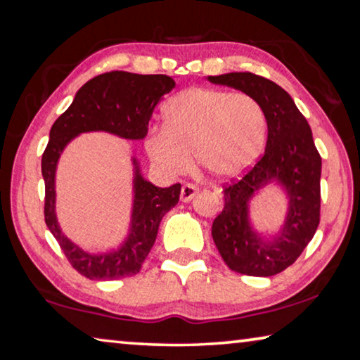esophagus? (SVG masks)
<instances>
[{"instance_id":"obj_1","label":"esophagus","mask_w":360,"mask_h":360,"mask_svg":"<svg viewBox=\"0 0 360 360\" xmlns=\"http://www.w3.org/2000/svg\"><path fill=\"white\" fill-rule=\"evenodd\" d=\"M196 193H198V188H196L195 185L191 184H185L181 186V191H180V200L185 201V203H188L190 200H193Z\"/></svg>"}]
</instances>
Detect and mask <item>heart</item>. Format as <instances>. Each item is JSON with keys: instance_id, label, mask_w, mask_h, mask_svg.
Here are the masks:
<instances>
[{"instance_id": "b5f03b06", "label": "heart", "mask_w": 360, "mask_h": 360, "mask_svg": "<svg viewBox=\"0 0 360 360\" xmlns=\"http://www.w3.org/2000/svg\"><path fill=\"white\" fill-rule=\"evenodd\" d=\"M164 126L146 137V149L167 174H184L193 152L201 170L218 180L243 175L262 154L269 134L264 106L245 93L190 88L164 105Z\"/></svg>"}]
</instances>
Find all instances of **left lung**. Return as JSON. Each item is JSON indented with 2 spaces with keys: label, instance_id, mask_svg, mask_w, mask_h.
Segmentation results:
<instances>
[{
  "label": "left lung",
  "instance_id": "obj_1",
  "mask_svg": "<svg viewBox=\"0 0 360 360\" xmlns=\"http://www.w3.org/2000/svg\"><path fill=\"white\" fill-rule=\"evenodd\" d=\"M208 80L254 96L267 115L269 134L262 159L243 179L224 186V208L213 221L211 234L231 270L252 277H272L290 267L316 233L321 157L308 121L277 83L250 72L224 73ZM270 183L283 186L289 208L283 228L269 240L253 229L248 203Z\"/></svg>",
  "mask_w": 360,
  "mask_h": 360
}]
</instances>
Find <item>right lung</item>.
<instances>
[{"mask_svg": "<svg viewBox=\"0 0 360 360\" xmlns=\"http://www.w3.org/2000/svg\"><path fill=\"white\" fill-rule=\"evenodd\" d=\"M175 82L167 75H139L129 72H108L88 80L77 91L72 105L53 122L49 144L42 154V176L46 184V224L72 264L90 280H116L132 277L149 255L159 224L167 211L179 203L181 185L159 188L141 175L134 157L132 179V213L124 243L103 254L86 252L73 244L58 226L56 214V172L60 154L70 141L83 132L103 131L122 139L141 141L147 136L152 111Z\"/></svg>", "mask_w": 360, "mask_h": 360, "instance_id": "obj_1", "label": "right lung"}]
</instances>
